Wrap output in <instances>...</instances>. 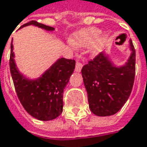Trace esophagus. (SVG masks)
Returning <instances> with one entry per match:
<instances>
[{
	"label": "esophagus",
	"instance_id": "esophagus-1",
	"mask_svg": "<svg viewBox=\"0 0 147 147\" xmlns=\"http://www.w3.org/2000/svg\"><path fill=\"white\" fill-rule=\"evenodd\" d=\"M82 67H83V64H82V63H80V61H77L76 64V71H77V72H80Z\"/></svg>",
	"mask_w": 147,
	"mask_h": 147
}]
</instances>
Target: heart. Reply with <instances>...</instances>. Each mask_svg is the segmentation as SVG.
<instances>
[{"label":"heart","mask_w":147,"mask_h":147,"mask_svg":"<svg viewBox=\"0 0 147 147\" xmlns=\"http://www.w3.org/2000/svg\"><path fill=\"white\" fill-rule=\"evenodd\" d=\"M106 37L105 34H102V31L98 28L90 27L76 32L71 42L77 48H87L92 45L91 53L98 55L102 51Z\"/></svg>","instance_id":"obj_1"}]
</instances>
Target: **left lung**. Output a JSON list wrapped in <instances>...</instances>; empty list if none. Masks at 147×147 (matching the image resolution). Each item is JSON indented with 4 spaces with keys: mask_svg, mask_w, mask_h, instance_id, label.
I'll return each instance as SVG.
<instances>
[{
    "mask_svg": "<svg viewBox=\"0 0 147 147\" xmlns=\"http://www.w3.org/2000/svg\"><path fill=\"white\" fill-rule=\"evenodd\" d=\"M129 48L131 53L123 65L117 66L103 52L82 68L90 109L96 116L114 115L129 98L136 74V50L131 39Z\"/></svg>",
    "mask_w": 147,
    "mask_h": 147,
    "instance_id": "8db88e82",
    "label": "left lung"
}]
</instances>
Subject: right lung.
<instances>
[{"mask_svg":"<svg viewBox=\"0 0 147 147\" xmlns=\"http://www.w3.org/2000/svg\"><path fill=\"white\" fill-rule=\"evenodd\" d=\"M30 25L47 31L55 30L53 27L34 20L22 25L20 29ZM12 42L9 61L10 71L21 104L37 120L48 121L56 119L63 111V93L75 70L76 61L60 58L40 76L33 80L29 79L21 73L16 66Z\"/></svg>","mask_w":147,"mask_h":147,"instance_id":"right-lung-1","label":"right lung"}]
</instances>
